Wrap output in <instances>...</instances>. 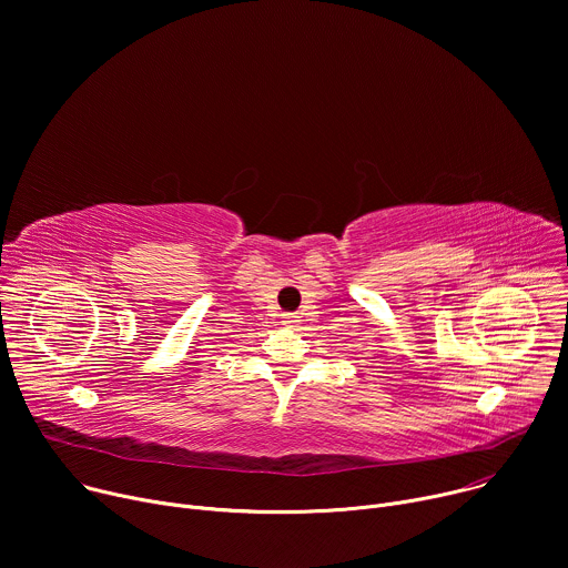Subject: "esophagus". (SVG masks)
Segmentation results:
<instances>
[{"label": "esophagus", "instance_id": "obj_1", "mask_svg": "<svg viewBox=\"0 0 568 568\" xmlns=\"http://www.w3.org/2000/svg\"><path fill=\"white\" fill-rule=\"evenodd\" d=\"M282 323L286 325V327H295L300 321H297V316L295 313H284V318H282Z\"/></svg>", "mask_w": 568, "mask_h": 568}]
</instances>
